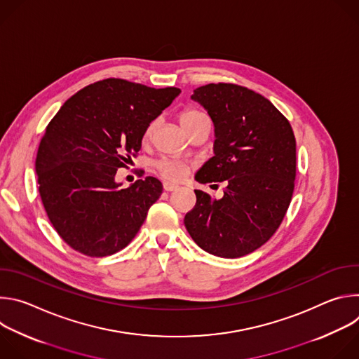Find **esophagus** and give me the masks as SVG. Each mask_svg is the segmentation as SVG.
Segmentation results:
<instances>
[{
	"label": "esophagus",
	"mask_w": 359,
	"mask_h": 359,
	"mask_svg": "<svg viewBox=\"0 0 359 359\" xmlns=\"http://www.w3.org/2000/svg\"><path fill=\"white\" fill-rule=\"evenodd\" d=\"M163 189H165L166 191H173V190H177L179 186L175 184V183H172V182H165V183H163Z\"/></svg>",
	"instance_id": "obj_1"
}]
</instances>
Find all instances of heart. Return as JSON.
I'll list each match as a JSON object with an SVG mask.
<instances>
[{"label": "heart", "mask_w": 359, "mask_h": 359, "mask_svg": "<svg viewBox=\"0 0 359 359\" xmlns=\"http://www.w3.org/2000/svg\"><path fill=\"white\" fill-rule=\"evenodd\" d=\"M203 119H208V116L197 109H184L179 116V121L183 129H187L189 126ZM155 129H156V121H153L147 125L144 130V139H149L153 135V132H155ZM156 168L163 177L175 182L182 180L187 175V166L179 159H163L158 163Z\"/></svg>", "instance_id": "b5f03b06"}]
</instances>
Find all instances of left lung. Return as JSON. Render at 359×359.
<instances>
[{
    "label": "left lung",
    "mask_w": 359,
    "mask_h": 359,
    "mask_svg": "<svg viewBox=\"0 0 359 359\" xmlns=\"http://www.w3.org/2000/svg\"><path fill=\"white\" fill-rule=\"evenodd\" d=\"M191 99L215 125V156L194 179L224 182L215 198L194 190L197 201L184 217L194 243L217 257L237 259L270 240L294 191L295 137L290 122L269 99L233 83H209Z\"/></svg>",
    "instance_id": "obj_1"
}]
</instances>
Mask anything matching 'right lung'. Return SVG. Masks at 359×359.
<instances>
[{
  "label": "right lung",
  "mask_w": 359,
  "mask_h": 359,
  "mask_svg": "<svg viewBox=\"0 0 359 359\" xmlns=\"http://www.w3.org/2000/svg\"><path fill=\"white\" fill-rule=\"evenodd\" d=\"M179 93L109 78L76 92L49 122L35 161L39 194L49 222L74 250L105 257L137 234L163 186L147 176L122 189L116 170Z\"/></svg>",
  "instance_id": "obj_1"
}]
</instances>
